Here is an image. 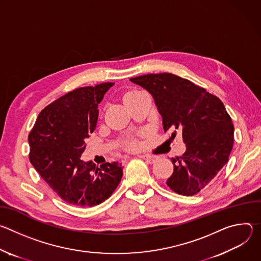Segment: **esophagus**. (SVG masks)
<instances>
[{"instance_id":"1","label":"esophagus","mask_w":261,"mask_h":261,"mask_svg":"<svg viewBox=\"0 0 261 261\" xmlns=\"http://www.w3.org/2000/svg\"><path fill=\"white\" fill-rule=\"evenodd\" d=\"M138 157H140L141 159L145 160V161L148 162V163H153V162H155V160H156V156H153V155H140V156H138Z\"/></svg>"}]
</instances>
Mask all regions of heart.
<instances>
[{"mask_svg": "<svg viewBox=\"0 0 261 261\" xmlns=\"http://www.w3.org/2000/svg\"><path fill=\"white\" fill-rule=\"evenodd\" d=\"M138 93H139V91H130V92L126 93V94L124 95V101L127 102L130 98H132L133 96H135V95L138 94ZM137 146H138V144H137L136 142H131V143H130V147H131V148H136Z\"/></svg>", "mask_w": 261, "mask_h": 261, "instance_id": "heart-1", "label": "heart"}]
</instances>
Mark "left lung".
I'll use <instances>...</instances> for the list:
<instances>
[{"instance_id": "8db88e82", "label": "left lung", "mask_w": 261, "mask_h": 261, "mask_svg": "<svg viewBox=\"0 0 261 261\" xmlns=\"http://www.w3.org/2000/svg\"><path fill=\"white\" fill-rule=\"evenodd\" d=\"M130 81L150 93L162 117L164 132L182 135L186 152L172 159L168 187L192 196L208 186L229 158L233 124L222 101L188 80L171 73L146 74Z\"/></svg>"}]
</instances>
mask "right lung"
Wrapping results in <instances>:
<instances>
[{
	"label": "right lung",
	"mask_w": 261,
	"mask_h": 261,
	"mask_svg": "<svg viewBox=\"0 0 261 261\" xmlns=\"http://www.w3.org/2000/svg\"><path fill=\"white\" fill-rule=\"evenodd\" d=\"M114 83L75 89L41 110L28 140L30 162L64 201L94 206L114 193L123 176L119 162L97 166L81 159L94 132L98 104Z\"/></svg>",
	"instance_id": "1"
}]
</instances>
